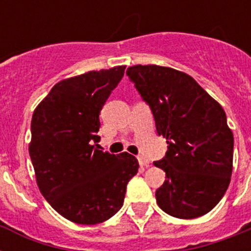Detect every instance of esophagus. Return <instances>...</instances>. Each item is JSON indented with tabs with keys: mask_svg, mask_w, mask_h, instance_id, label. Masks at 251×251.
<instances>
[{
	"mask_svg": "<svg viewBox=\"0 0 251 251\" xmlns=\"http://www.w3.org/2000/svg\"><path fill=\"white\" fill-rule=\"evenodd\" d=\"M138 161H139V164H141L142 167H143V165H146V167H147V165L150 164L149 159H146L145 156H138Z\"/></svg>",
	"mask_w": 251,
	"mask_h": 251,
	"instance_id": "1",
	"label": "esophagus"
}]
</instances>
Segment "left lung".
Wrapping results in <instances>:
<instances>
[{
	"label": "left lung",
	"instance_id": "left-lung-1",
	"mask_svg": "<svg viewBox=\"0 0 251 251\" xmlns=\"http://www.w3.org/2000/svg\"><path fill=\"white\" fill-rule=\"evenodd\" d=\"M126 74L168 143L165 156L153 163L167 178L155 194L157 204L178 219L206 215L226 194L233 169V134L226 112L182 72L135 65Z\"/></svg>",
	"mask_w": 251,
	"mask_h": 251
}]
</instances>
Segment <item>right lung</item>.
I'll return each instance as SVG.
<instances>
[{
  "instance_id": "right-lung-1",
  "label": "right lung",
  "mask_w": 251,
  "mask_h": 251,
  "mask_svg": "<svg viewBox=\"0 0 251 251\" xmlns=\"http://www.w3.org/2000/svg\"><path fill=\"white\" fill-rule=\"evenodd\" d=\"M126 66L88 72L54 84L36 106L28 146L37 186L50 206L76 224H99L124 204L138 160L102 152L99 114Z\"/></svg>"
}]
</instances>
